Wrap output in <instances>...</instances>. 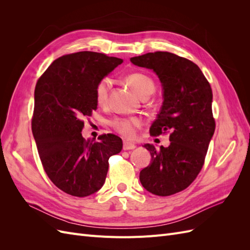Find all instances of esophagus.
Instances as JSON below:
<instances>
[{
    "label": "esophagus",
    "instance_id": "esophagus-1",
    "mask_svg": "<svg viewBox=\"0 0 250 250\" xmlns=\"http://www.w3.org/2000/svg\"><path fill=\"white\" fill-rule=\"evenodd\" d=\"M135 146L134 144H132V143H130V142H124V144H123V149L124 150H133V149H135Z\"/></svg>",
    "mask_w": 250,
    "mask_h": 250
}]
</instances>
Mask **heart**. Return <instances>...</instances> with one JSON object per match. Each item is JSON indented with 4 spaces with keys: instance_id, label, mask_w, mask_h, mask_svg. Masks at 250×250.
I'll return each instance as SVG.
<instances>
[{
    "instance_id": "heart-1",
    "label": "heart",
    "mask_w": 250,
    "mask_h": 250,
    "mask_svg": "<svg viewBox=\"0 0 250 250\" xmlns=\"http://www.w3.org/2000/svg\"><path fill=\"white\" fill-rule=\"evenodd\" d=\"M128 84L137 93L142 99L149 98L154 93L155 84L149 76L142 73H132L126 77ZM112 85V80L109 77H104L97 83L95 95L98 104L104 106L108 102V96ZM112 126L115 129L126 138H132L135 134L137 128L142 126V121L138 118H117L112 121Z\"/></svg>"
}]
</instances>
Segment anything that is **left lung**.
I'll return each instance as SVG.
<instances>
[{"instance_id":"obj_1","label":"left lung","mask_w":250,"mask_h":250,"mask_svg":"<svg viewBox=\"0 0 250 250\" xmlns=\"http://www.w3.org/2000/svg\"><path fill=\"white\" fill-rule=\"evenodd\" d=\"M130 62L152 70L162 84L164 101L150 134L172 132L168 147L143 146L151 162L140 172L141 184L154 195L170 196L190 186L202 168L215 132L213 93L198 65L173 53H147Z\"/></svg>"}]
</instances>
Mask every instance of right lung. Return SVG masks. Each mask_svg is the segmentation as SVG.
I'll return each instance as SVG.
<instances>
[{"label":"right lung","mask_w":250,"mask_h":250,"mask_svg":"<svg viewBox=\"0 0 250 250\" xmlns=\"http://www.w3.org/2000/svg\"><path fill=\"white\" fill-rule=\"evenodd\" d=\"M122 62L102 53H73L54 60L36 83L33 137L47 175L66 194L86 197L99 191L109 157L122 150L115 134L94 142L81 133L82 118L97 109V83Z\"/></svg>","instance_id":"obj_1"}]
</instances>
